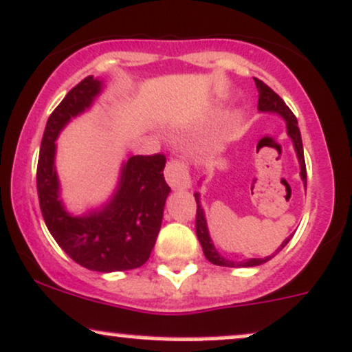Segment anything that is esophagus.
I'll return each instance as SVG.
<instances>
[{"mask_svg":"<svg viewBox=\"0 0 352 352\" xmlns=\"http://www.w3.org/2000/svg\"><path fill=\"white\" fill-rule=\"evenodd\" d=\"M166 181L176 191H184V189L191 188V177H189V169L183 161L171 160L166 164Z\"/></svg>","mask_w":352,"mask_h":352,"instance_id":"34e87169","label":"esophagus"}]
</instances>
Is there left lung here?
Masks as SVG:
<instances>
[{
  "instance_id": "1",
  "label": "left lung",
  "mask_w": 352,
  "mask_h": 352,
  "mask_svg": "<svg viewBox=\"0 0 352 352\" xmlns=\"http://www.w3.org/2000/svg\"><path fill=\"white\" fill-rule=\"evenodd\" d=\"M255 85H257V90H258V107H257V109H258L260 113H275V115H278V117H282L285 120V125H287V135L290 136L293 148H295V153H296V158H298V163H300V177H301V181H303L305 188H307V166H305L303 142H301V133H300V128H298V122H296V117L292 113V110L288 109L287 105H285V102L274 92V90L270 89V87L263 84V82L258 80V78H255ZM194 197H196V202H197V214H196L197 239H199L201 247H202V250H204L206 258H208L210 263H214V265L235 267V268H241V267L247 268V267L262 265V263H265L270 258H274L275 255L278 254V252L282 250L283 247L287 245L288 242H290V239L293 237V234L288 235V237L282 242V245L276 249L275 254L268 255V257L247 258V260H239V262H237V260L226 258L224 255L219 254V250L216 249V245H214L212 239H210V235H209L208 221H206L204 209H202V206H201V194L194 192Z\"/></svg>"
}]
</instances>
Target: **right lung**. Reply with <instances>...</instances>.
<instances>
[{
	"mask_svg": "<svg viewBox=\"0 0 352 352\" xmlns=\"http://www.w3.org/2000/svg\"><path fill=\"white\" fill-rule=\"evenodd\" d=\"M105 82L85 77L65 95L45 123L37 161V194L54 241L78 265L102 274L142 267L155 247L171 188L164 181L163 155L131 156L120 168L117 188L100 208L70 214L60 196L56 153L60 131L92 109Z\"/></svg>",
	"mask_w": 352,
	"mask_h": 352,
	"instance_id": "right-lung-1",
	"label": "right lung"
}]
</instances>
